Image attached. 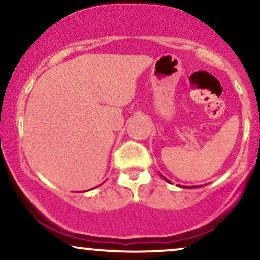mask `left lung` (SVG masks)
I'll list each match as a JSON object with an SVG mask.
<instances>
[{"mask_svg": "<svg viewBox=\"0 0 260 260\" xmlns=\"http://www.w3.org/2000/svg\"><path fill=\"white\" fill-rule=\"evenodd\" d=\"M161 176H162V175H161ZM162 178H164V180H166V178H165V177H164V176H162ZM166 181H168V182H170L169 180H166ZM170 183H171V182H170ZM180 187H182V186H180ZM183 188H197V186H194V187H183Z\"/></svg>", "mask_w": 260, "mask_h": 260, "instance_id": "8db88e82", "label": "left lung"}]
</instances>
